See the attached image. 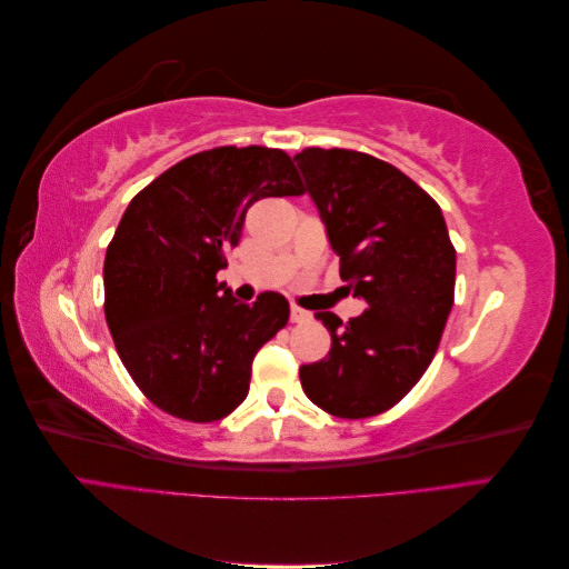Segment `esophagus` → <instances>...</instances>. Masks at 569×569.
<instances>
[{"instance_id":"1","label":"esophagus","mask_w":569,"mask_h":569,"mask_svg":"<svg viewBox=\"0 0 569 569\" xmlns=\"http://www.w3.org/2000/svg\"><path fill=\"white\" fill-rule=\"evenodd\" d=\"M306 320H311V313L291 303V322H306Z\"/></svg>"}]
</instances>
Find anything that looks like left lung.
<instances>
[{
    "mask_svg": "<svg viewBox=\"0 0 569 569\" xmlns=\"http://www.w3.org/2000/svg\"><path fill=\"white\" fill-rule=\"evenodd\" d=\"M339 256V274L363 316L330 330L327 358L301 366L308 399L337 418H372L418 385L439 349L456 291V249L439 203L399 168L353 149L308 147L297 153Z\"/></svg>",
    "mask_w": 569,
    "mask_h": 569,
    "instance_id": "obj_1",
    "label": "left lung"
}]
</instances>
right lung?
Returning <instances> with one entry per match:
<instances>
[{"instance_id": "right-lung-1", "label": "right lung", "mask_w": 569, "mask_h": 569, "mask_svg": "<svg viewBox=\"0 0 569 569\" xmlns=\"http://www.w3.org/2000/svg\"><path fill=\"white\" fill-rule=\"evenodd\" d=\"M299 194L289 153L253 144L187 157L128 203L104 258V316L134 385L168 416L216 422L247 399L251 360L289 303L278 291L239 303L216 274L253 201Z\"/></svg>"}]
</instances>
